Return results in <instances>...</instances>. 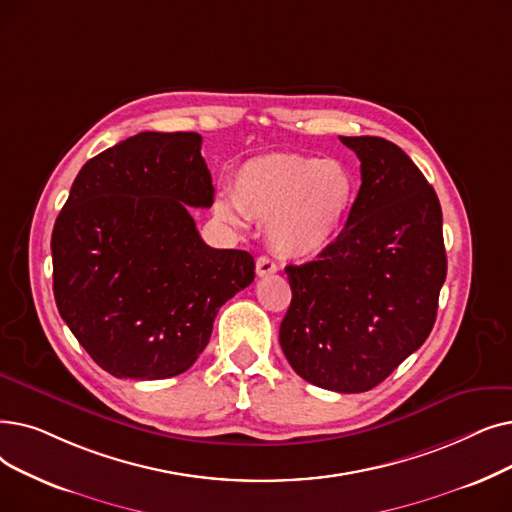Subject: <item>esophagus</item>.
Wrapping results in <instances>:
<instances>
[{
  "mask_svg": "<svg viewBox=\"0 0 512 512\" xmlns=\"http://www.w3.org/2000/svg\"><path fill=\"white\" fill-rule=\"evenodd\" d=\"M257 276H270V274H276L278 272V265H276V261L274 259H270V257H259L257 259Z\"/></svg>",
  "mask_w": 512,
  "mask_h": 512,
  "instance_id": "1",
  "label": "esophagus"
}]
</instances>
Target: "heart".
I'll return each instance as SVG.
<instances>
[{
    "mask_svg": "<svg viewBox=\"0 0 512 512\" xmlns=\"http://www.w3.org/2000/svg\"><path fill=\"white\" fill-rule=\"evenodd\" d=\"M355 180L339 161L305 154H263L244 163L215 213L240 224L242 215L268 219V240L284 257H309L332 244L349 217Z\"/></svg>",
    "mask_w": 512,
    "mask_h": 512,
    "instance_id": "1",
    "label": "heart"
}]
</instances>
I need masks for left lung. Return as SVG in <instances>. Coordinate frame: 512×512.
I'll return each mask as SVG.
<instances>
[{"instance_id": "8db88e82", "label": "left lung", "mask_w": 512, "mask_h": 512, "mask_svg": "<svg viewBox=\"0 0 512 512\" xmlns=\"http://www.w3.org/2000/svg\"><path fill=\"white\" fill-rule=\"evenodd\" d=\"M341 142L358 154L362 186L318 259L286 265L280 347L307 383L362 393L427 341L448 259L439 198L408 154L374 136Z\"/></svg>"}]
</instances>
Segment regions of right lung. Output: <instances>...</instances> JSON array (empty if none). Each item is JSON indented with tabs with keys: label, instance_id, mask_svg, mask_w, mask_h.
Listing matches in <instances>:
<instances>
[{
	"label": "right lung",
	"instance_id": "1",
	"mask_svg": "<svg viewBox=\"0 0 512 512\" xmlns=\"http://www.w3.org/2000/svg\"><path fill=\"white\" fill-rule=\"evenodd\" d=\"M203 138L142 131L87 161L52 232L54 299L117 379L186 372L219 307L255 280L247 251L211 249L190 207L213 205Z\"/></svg>",
	"mask_w": 512,
	"mask_h": 512
}]
</instances>
